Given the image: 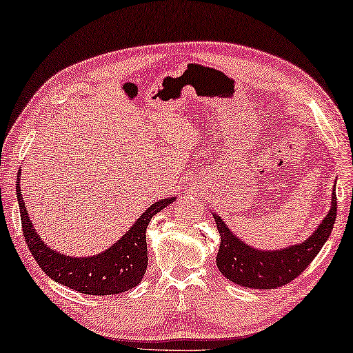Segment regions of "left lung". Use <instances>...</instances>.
Returning <instances> with one entry per match:
<instances>
[{
  "label": "left lung",
  "mask_w": 353,
  "mask_h": 353,
  "mask_svg": "<svg viewBox=\"0 0 353 353\" xmlns=\"http://www.w3.org/2000/svg\"><path fill=\"white\" fill-rule=\"evenodd\" d=\"M336 192H333L332 208L313 234L299 245L283 250H255L230 233L227 225L214 214L221 245L217 268L230 281L253 290H274L292 281L308 268L330 236L336 221Z\"/></svg>",
  "instance_id": "1"
}]
</instances>
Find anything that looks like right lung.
Instances as JSON below:
<instances>
[{"label": "right lung", "mask_w": 353, "mask_h": 353, "mask_svg": "<svg viewBox=\"0 0 353 353\" xmlns=\"http://www.w3.org/2000/svg\"><path fill=\"white\" fill-rule=\"evenodd\" d=\"M20 173V172H19ZM17 183L19 176H17ZM17 199L20 205L21 230L31 255L43 272L54 281L81 294L111 296L136 288L147 270V236L145 231L154 214L169 206L175 197L156 201L137 219L128 233L122 236L106 252L89 258H70L61 255L43 244L28 217L20 184H17Z\"/></svg>", "instance_id": "1"}]
</instances>
